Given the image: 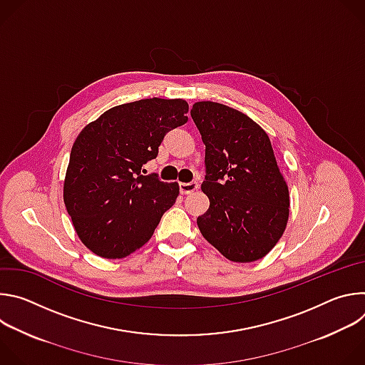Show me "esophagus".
<instances>
[{
  "label": "esophagus",
  "mask_w": 365,
  "mask_h": 365,
  "mask_svg": "<svg viewBox=\"0 0 365 365\" xmlns=\"http://www.w3.org/2000/svg\"><path fill=\"white\" fill-rule=\"evenodd\" d=\"M197 187H199V183L196 180H192L187 183H179V189H180L182 195H189V193L197 190Z\"/></svg>",
  "instance_id": "1"
}]
</instances>
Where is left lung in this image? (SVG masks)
Listing matches in <instances>:
<instances>
[{"label":"left lung","mask_w":365,"mask_h":365,"mask_svg":"<svg viewBox=\"0 0 365 365\" xmlns=\"http://www.w3.org/2000/svg\"><path fill=\"white\" fill-rule=\"evenodd\" d=\"M190 115L205 144L210 210L197 218L202 235L231 262L263 258L289 218V189L267 133L218 102H196Z\"/></svg>","instance_id":"left-lung-1"}]
</instances>
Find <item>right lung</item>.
Listing matches in <instances>:
<instances>
[{
  "label": "right lung",
  "instance_id": "obj_1",
  "mask_svg": "<svg viewBox=\"0 0 365 365\" xmlns=\"http://www.w3.org/2000/svg\"><path fill=\"white\" fill-rule=\"evenodd\" d=\"M183 99L150 98L114 107L73 143L63 199L76 234L96 255L123 258L143 247L179 196V185L143 166L165 135L186 124Z\"/></svg>",
  "mask_w": 365,
  "mask_h": 365
}]
</instances>
